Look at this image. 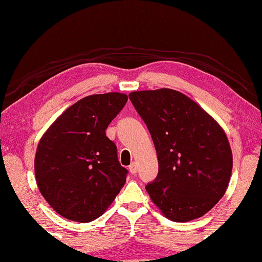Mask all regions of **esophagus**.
Here are the masks:
<instances>
[{
	"label": "esophagus",
	"instance_id": "1",
	"mask_svg": "<svg viewBox=\"0 0 262 262\" xmlns=\"http://www.w3.org/2000/svg\"><path fill=\"white\" fill-rule=\"evenodd\" d=\"M129 172H130L132 174H135V173L138 172V166H137V163H135V162L130 163V166H129Z\"/></svg>",
	"mask_w": 262,
	"mask_h": 262
}]
</instances>
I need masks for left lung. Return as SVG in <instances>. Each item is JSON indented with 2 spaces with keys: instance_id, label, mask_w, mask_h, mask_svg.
I'll list each match as a JSON object with an SVG mask.
<instances>
[{
  "instance_id": "left-lung-1",
  "label": "left lung",
  "mask_w": 262,
  "mask_h": 262,
  "mask_svg": "<svg viewBox=\"0 0 262 262\" xmlns=\"http://www.w3.org/2000/svg\"><path fill=\"white\" fill-rule=\"evenodd\" d=\"M149 129L159 173L146 190L167 219H199L225 195L233 159L225 132L209 113L172 89L129 94Z\"/></svg>"
}]
</instances>
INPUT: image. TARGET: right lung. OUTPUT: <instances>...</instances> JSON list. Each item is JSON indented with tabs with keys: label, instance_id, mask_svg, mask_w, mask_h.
<instances>
[{
	"label": "right lung",
	"instance_id": "1",
	"mask_svg": "<svg viewBox=\"0 0 262 262\" xmlns=\"http://www.w3.org/2000/svg\"><path fill=\"white\" fill-rule=\"evenodd\" d=\"M128 96L119 93L84 97L66 110L41 138L35 155L40 193L56 212L90 222L105 212L127 179L117 146L106 129Z\"/></svg>",
	"mask_w": 262,
	"mask_h": 262
}]
</instances>
